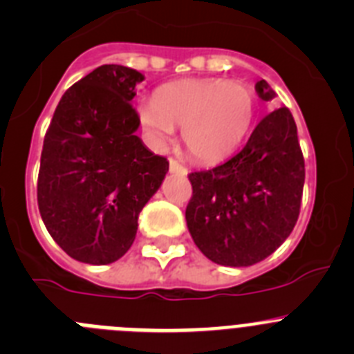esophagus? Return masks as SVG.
Masks as SVG:
<instances>
[{
	"label": "esophagus",
	"instance_id": "obj_1",
	"mask_svg": "<svg viewBox=\"0 0 354 354\" xmlns=\"http://www.w3.org/2000/svg\"><path fill=\"white\" fill-rule=\"evenodd\" d=\"M169 171L174 174H181V176L187 174V167H185L183 164H180L178 160H174V158H171L169 160Z\"/></svg>",
	"mask_w": 354,
	"mask_h": 354
}]
</instances>
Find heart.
<instances>
[{
  "label": "heart",
  "instance_id": "1",
  "mask_svg": "<svg viewBox=\"0 0 354 354\" xmlns=\"http://www.w3.org/2000/svg\"><path fill=\"white\" fill-rule=\"evenodd\" d=\"M255 95L246 84L222 78H188L164 85L136 115L155 147H164L181 129L185 148L204 164L232 155L255 118Z\"/></svg>",
  "mask_w": 354,
  "mask_h": 354
}]
</instances>
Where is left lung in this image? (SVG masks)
<instances>
[{
  "instance_id": "8db88e82",
  "label": "left lung",
  "mask_w": 354,
  "mask_h": 354,
  "mask_svg": "<svg viewBox=\"0 0 354 354\" xmlns=\"http://www.w3.org/2000/svg\"><path fill=\"white\" fill-rule=\"evenodd\" d=\"M255 91L262 101L276 97L266 80ZM304 178L295 120L288 108H277L259 122L239 153L188 176L194 196L185 218L196 246L220 266L262 262L295 227Z\"/></svg>"
}]
</instances>
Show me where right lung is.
Returning <instances> with one entry per match:
<instances>
[{
  "instance_id": "1",
  "label": "right lung",
  "mask_w": 354,
  "mask_h": 354,
  "mask_svg": "<svg viewBox=\"0 0 354 354\" xmlns=\"http://www.w3.org/2000/svg\"><path fill=\"white\" fill-rule=\"evenodd\" d=\"M143 73L102 64L69 87L45 134L38 207L71 259L117 262L136 239L138 216L169 171L148 150L131 106Z\"/></svg>"
}]
</instances>
